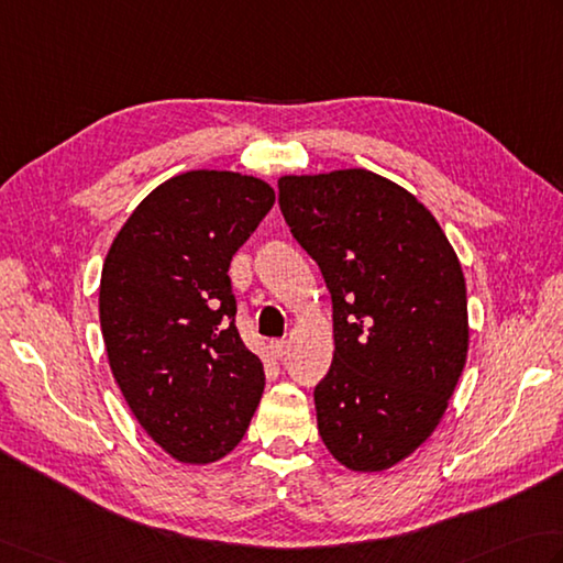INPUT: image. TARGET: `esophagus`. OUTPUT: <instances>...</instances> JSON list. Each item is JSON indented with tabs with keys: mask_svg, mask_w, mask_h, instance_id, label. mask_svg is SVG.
<instances>
[{
	"mask_svg": "<svg viewBox=\"0 0 563 563\" xmlns=\"http://www.w3.org/2000/svg\"><path fill=\"white\" fill-rule=\"evenodd\" d=\"M271 354H273L275 358H283L285 354H288V341H285V339L271 341Z\"/></svg>",
	"mask_w": 563,
	"mask_h": 563,
	"instance_id": "esophagus-1",
	"label": "esophagus"
}]
</instances>
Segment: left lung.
Wrapping results in <instances>:
<instances>
[{"mask_svg":"<svg viewBox=\"0 0 563 563\" xmlns=\"http://www.w3.org/2000/svg\"><path fill=\"white\" fill-rule=\"evenodd\" d=\"M278 190L332 295L319 437L346 468L385 471L427 442L466 366L464 271L432 212L376 173L283 175Z\"/></svg>","mask_w":563,"mask_h":563,"instance_id":"obj_1","label":"left lung"}]
</instances>
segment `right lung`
<instances>
[{
  "label": "right lung",
  "instance_id": "right-lung-1",
  "mask_svg": "<svg viewBox=\"0 0 563 563\" xmlns=\"http://www.w3.org/2000/svg\"><path fill=\"white\" fill-rule=\"evenodd\" d=\"M273 202L253 175H175L131 212L104 258L109 366L139 424L183 464L227 456L261 402L266 373L234 324L229 263Z\"/></svg>",
  "mask_w": 563,
  "mask_h": 563
}]
</instances>
